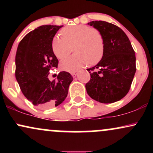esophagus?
<instances>
[{
    "mask_svg": "<svg viewBox=\"0 0 153 153\" xmlns=\"http://www.w3.org/2000/svg\"><path fill=\"white\" fill-rule=\"evenodd\" d=\"M77 74H78V72L77 71H75V72H73V73H71L72 76H73V78H75V77L77 75Z\"/></svg>",
    "mask_w": 153,
    "mask_h": 153,
    "instance_id": "esophagus-1",
    "label": "esophagus"
}]
</instances>
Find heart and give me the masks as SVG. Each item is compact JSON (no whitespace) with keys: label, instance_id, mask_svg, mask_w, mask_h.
I'll list each match as a JSON object with an SVG mask.
<instances>
[{"label":"heart","instance_id":"b5f03b06","mask_svg":"<svg viewBox=\"0 0 153 153\" xmlns=\"http://www.w3.org/2000/svg\"><path fill=\"white\" fill-rule=\"evenodd\" d=\"M62 37L54 36L52 40V50L54 55L62 59L71 52L73 45L75 54L60 62L61 70L74 72L88 64H95L102 57L103 40L101 32L83 24L68 26L60 31Z\"/></svg>","mask_w":153,"mask_h":153}]
</instances>
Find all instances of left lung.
<instances>
[{"instance_id":"left-lung-1","label":"left lung","mask_w":153,"mask_h":153,"mask_svg":"<svg viewBox=\"0 0 153 153\" xmlns=\"http://www.w3.org/2000/svg\"><path fill=\"white\" fill-rule=\"evenodd\" d=\"M93 26L102 35L103 57L93 68L87 69L91 79L85 84L88 94L100 103L119 101L129 92L136 72L134 51L127 34L111 23L93 21Z\"/></svg>"}]
</instances>
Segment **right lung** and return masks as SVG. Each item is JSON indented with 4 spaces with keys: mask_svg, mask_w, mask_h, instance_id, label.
<instances>
[{
    "mask_svg": "<svg viewBox=\"0 0 153 153\" xmlns=\"http://www.w3.org/2000/svg\"><path fill=\"white\" fill-rule=\"evenodd\" d=\"M63 26L45 25L30 31L19 44L16 54V78L24 96L34 106L50 108L66 99L73 76L60 72L57 80L48 78L58 59L52 50V40Z\"/></svg>",
    "mask_w": 153,
    "mask_h": 153,
    "instance_id": "right-lung-1",
    "label": "right lung"
}]
</instances>
